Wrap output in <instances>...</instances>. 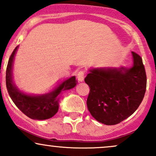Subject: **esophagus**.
<instances>
[{
	"mask_svg": "<svg viewBox=\"0 0 156 156\" xmlns=\"http://www.w3.org/2000/svg\"><path fill=\"white\" fill-rule=\"evenodd\" d=\"M77 78H78V81H80V82L83 81V80H84V73H83V71L80 70L78 73V74H77Z\"/></svg>",
	"mask_w": 156,
	"mask_h": 156,
	"instance_id": "1",
	"label": "esophagus"
}]
</instances>
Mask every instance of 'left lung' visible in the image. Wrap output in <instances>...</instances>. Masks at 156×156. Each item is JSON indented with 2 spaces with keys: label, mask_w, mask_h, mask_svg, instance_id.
Returning a JSON list of instances; mask_svg holds the SVG:
<instances>
[{
  "label": "left lung",
  "mask_w": 156,
  "mask_h": 156,
  "mask_svg": "<svg viewBox=\"0 0 156 156\" xmlns=\"http://www.w3.org/2000/svg\"><path fill=\"white\" fill-rule=\"evenodd\" d=\"M131 67L92 68L85 78L90 88L87 107L97 121L121 122L136 112L146 92L147 76L141 56L132 52Z\"/></svg>",
  "instance_id": "1"
}]
</instances>
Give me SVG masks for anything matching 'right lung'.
<instances>
[{
    "label": "right lung",
    "mask_w": 156,
    "mask_h": 156,
    "mask_svg": "<svg viewBox=\"0 0 156 156\" xmlns=\"http://www.w3.org/2000/svg\"><path fill=\"white\" fill-rule=\"evenodd\" d=\"M18 47L17 46L12 52L6 68V83L9 94L16 106L27 117L38 120L50 119L58 112L62 93L76 86V76L61 82L53 90L45 94L36 95L22 92L16 87L13 80V64Z\"/></svg>",
    "instance_id": "right-lung-1"
}]
</instances>
